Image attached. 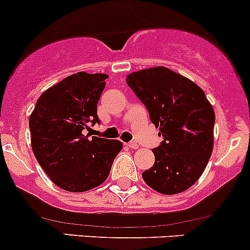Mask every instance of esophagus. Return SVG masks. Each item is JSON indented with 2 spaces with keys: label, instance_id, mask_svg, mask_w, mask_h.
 Wrapping results in <instances>:
<instances>
[{
  "label": "esophagus",
  "instance_id": "1",
  "mask_svg": "<svg viewBox=\"0 0 250 250\" xmlns=\"http://www.w3.org/2000/svg\"><path fill=\"white\" fill-rule=\"evenodd\" d=\"M127 146H128V148H131V149H138V144L135 143V142L127 143Z\"/></svg>",
  "mask_w": 250,
  "mask_h": 250
}]
</instances>
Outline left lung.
<instances>
[{
	"label": "left lung",
	"instance_id": "1",
	"mask_svg": "<svg viewBox=\"0 0 250 250\" xmlns=\"http://www.w3.org/2000/svg\"><path fill=\"white\" fill-rule=\"evenodd\" d=\"M126 83L164 138L153 149L155 163L143 172V181L164 195L185 191L201 177L212 154V104L194 82L163 66L133 72Z\"/></svg>",
	"mask_w": 250,
	"mask_h": 250
}]
</instances>
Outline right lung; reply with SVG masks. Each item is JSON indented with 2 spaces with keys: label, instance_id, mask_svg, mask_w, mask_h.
Returning a JSON list of instances; mask_svg holds the SVG:
<instances>
[{
  "label": "right lung",
  "instance_id": "1",
  "mask_svg": "<svg viewBox=\"0 0 250 250\" xmlns=\"http://www.w3.org/2000/svg\"><path fill=\"white\" fill-rule=\"evenodd\" d=\"M107 78L86 72L68 76L41 95L30 115L33 154L54 184L66 191L102 184L123 148L120 141L84 135L89 123H100L97 102Z\"/></svg>",
  "mask_w": 250,
  "mask_h": 250
}]
</instances>
